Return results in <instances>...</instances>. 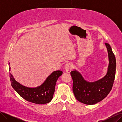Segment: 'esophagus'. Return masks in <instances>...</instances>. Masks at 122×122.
<instances>
[{
  "label": "esophagus",
  "mask_w": 122,
  "mask_h": 122,
  "mask_svg": "<svg viewBox=\"0 0 122 122\" xmlns=\"http://www.w3.org/2000/svg\"><path fill=\"white\" fill-rule=\"evenodd\" d=\"M72 68H73L72 65L70 63H67L65 65L64 67V69L65 70L66 72L67 73H70L71 72Z\"/></svg>",
  "instance_id": "34e87169"
}]
</instances>
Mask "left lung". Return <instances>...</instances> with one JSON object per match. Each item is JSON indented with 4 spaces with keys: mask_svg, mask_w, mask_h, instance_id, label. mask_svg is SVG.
Returning <instances> with one entry per match:
<instances>
[{
    "mask_svg": "<svg viewBox=\"0 0 122 122\" xmlns=\"http://www.w3.org/2000/svg\"><path fill=\"white\" fill-rule=\"evenodd\" d=\"M108 51L109 65L107 72L102 78L90 82L85 80L82 75L74 70L71 72L73 79V91L78 101L87 105H93L104 99L111 91L115 78L116 60L112 48L105 43Z\"/></svg>",
    "mask_w": 122,
    "mask_h": 122,
    "instance_id": "8db88e82",
    "label": "left lung"
}]
</instances>
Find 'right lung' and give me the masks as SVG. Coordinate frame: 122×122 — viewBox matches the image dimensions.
I'll return each mask as SVG.
<instances>
[{"label":"right lung","instance_id":"add662e5","mask_svg":"<svg viewBox=\"0 0 122 122\" xmlns=\"http://www.w3.org/2000/svg\"><path fill=\"white\" fill-rule=\"evenodd\" d=\"M9 63V71H10ZM62 74L61 70L54 71L47 77L43 84L36 87H28L17 82L10 72L11 85L14 89L24 99L38 104H45L50 102L53 98L55 86L59 77Z\"/></svg>","mask_w":122,"mask_h":122}]
</instances>
